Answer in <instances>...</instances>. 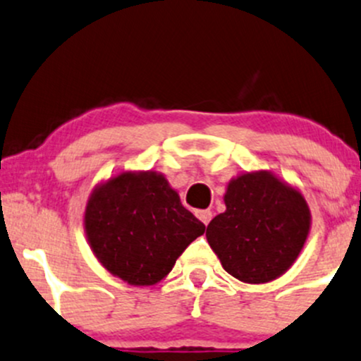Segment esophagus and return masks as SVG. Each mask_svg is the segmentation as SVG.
Masks as SVG:
<instances>
[{"mask_svg":"<svg viewBox=\"0 0 361 361\" xmlns=\"http://www.w3.org/2000/svg\"><path fill=\"white\" fill-rule=\"evenodd\" d=\"M197 218L204 223V225H209V221L212 219V212L211 211H199L197 212Z\"/></svg>","mask_w":361,"mask_h":361,"instance_id":"34e87169","label":"esophagus"}]
</instances>
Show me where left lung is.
Wrapping results in <instances>:
<instances>
[{"label": "left lung", "mask_w": 361, "mask_h": 361, "mask_svg": "<svg viewBox=\"0 0 361 361\" xmlns=\"http://www.w3.org/2000/svg\"><path fill=\"white\" fill-rule=\"evenodd\" d=\"M226 211L207 225L206 237L223 268L245 283L283 275L305 247L311 212L298 188L270 171L230 180Z\"/></svg>", "instance_id": "obj_1"}]
</instances>
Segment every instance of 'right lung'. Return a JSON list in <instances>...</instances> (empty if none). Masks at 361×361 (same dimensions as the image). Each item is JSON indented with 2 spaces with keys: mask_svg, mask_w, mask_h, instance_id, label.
Instances as JSON below:
<instances>
[{
  "mask_svg": "<svg viewBox=\"0 0 361 361\" xmlns=\"http://www.w3.org/2000/svg\"><path fill=\"white\" fill-rule=\"evenodd\" d=\"M206 226L185 209L164 174L123 171L97 185L85 231L102 267L130 286H154Z\"/></svg>",
  "mask_w": 361,
  "mask_h": 361,
  "instance_id": "obj_1",
  "label": "right lung"
}]
</instances>
